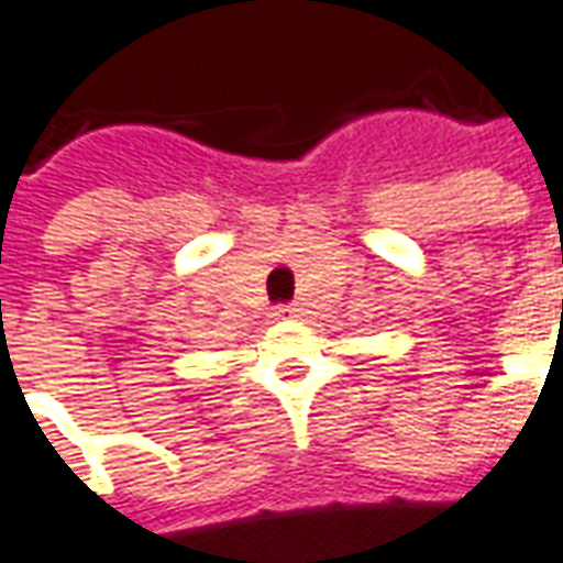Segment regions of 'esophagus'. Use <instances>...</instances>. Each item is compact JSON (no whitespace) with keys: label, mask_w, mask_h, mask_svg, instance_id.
<instances>
[{"label":"esophagus","mask_w":563,"mask_h":563,"mask_svg":"<svg viewBox=\"0 0 563 563\" xmlns=\"http://www.w3.org/2000/svg\"><path fill=\"white\" fill-rule=\"evenodd\" d=\"M277 313L286 317V320H296V317H301V305H298V301H286V305L277 308Z\"/></svg>","instance_id":"34e87169"}]
</instances>
